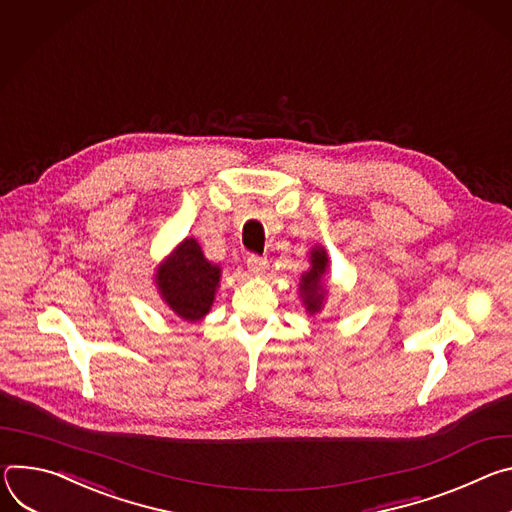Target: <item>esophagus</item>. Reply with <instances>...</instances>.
<instances>
[{
  "label": "esophagus",
  "mask_w": 512,
  "mask_h": 512,
  "mask_svg": "<svg viewBox=\"0 0 512 512\" xmlns=\"http://www.w3.org/2000/svg\"><path fill=\"white\" fill-rule=\"evenodd\" d=\"M246 264H248V270H250L252 274H256V276L264 274V272H266V268H268L266 258H260V256H256V254L248 256V258H246Z\"/></svg>",
  "instance_id": "obj_1"
}]
</instances>
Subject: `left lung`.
<instances>
[{
  "label": "left lung",
  "mask_w": 512,
  "mask_h": 512,
  "mask_svg": "<svg viewBox=\"0 0 512 512\" xmlns=\"http://www.w3.org/2000/svg\"><path fill=\"white\" fill-rule=\"evenodd\" d=\"M311 268L307 272L301 274V282H299V293L303 299V305L307 309L309 315H315L323 309L325 303V289H323V276L327 272L329 266V258L325 248L315 246L311 250Z\"/></svg>",
  "instance_id": "obj_1"
}]
</instances>
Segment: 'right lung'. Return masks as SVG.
Masks as SVG:
<instances>
[{
	"mask_svg": "<svg viewBox=\"0 0 512 512\" xmlns=\"http://www.w3.org/2000/svg\"><path fill=\"white\" fill-rule=\"evenodd\" d=\"M219 278L221 268L203 256L195 238H185L156 268V287L162 301L191 323L209 313Z\"/></svg>",
	"mask_w": 512,
	"mask_h": 512,
	"instance_id": "obj_1",
	"label": "right lung"
}]
</instances>
